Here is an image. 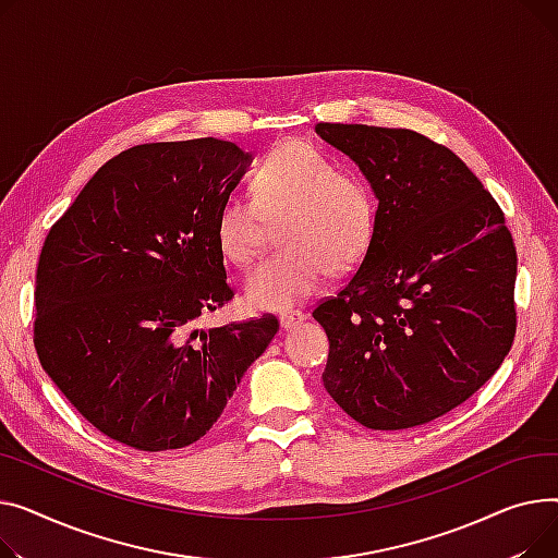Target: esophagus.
I'll list each match as a JSON object with an SVG mask.
<instances>
[{
  "label": "esophagus",
  "instance_id": "obj_1",
  "mask_svg": "<svg viewBox=\"0 0 558 558\" xmlns=\"http://www.w3.org/2000/svg\"><path fill=\"white\" fill-rule=\"evenodd\" d=\"M304 319H306V315L302 311H286V313H281L279 324L283 331H290V329H294V326H300Z\"/></svg>",
  "mask_w": 558,
  "mask_h": 558
}]
</instances>
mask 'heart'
<instances>
[{"instance_id": "obj_1", "label": "heart", "mask_w": 558, "mask_h": 558, "mask_svg": "<svg viewBox=\"0 0 558 558\" xmlns=\"http://www.w3.org/2000/svg\"><path fill=\"white\" fill-rule=\"evenodd\" d=\"M250 198H227L216 216V243L227 260L250 266L279 222L277 254L245 279L254 311H286L322 283L326 270H353L374 239V198L357 175L338 171L315 146L290 140L258 163Z\"/></svg>"}]
</instances>
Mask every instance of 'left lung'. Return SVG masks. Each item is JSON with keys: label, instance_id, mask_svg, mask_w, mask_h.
<instances>
[{"label": "left lung", "instance_id": "left-lung-1", "mask_svg": "<svg viewBox=\"0 0 558 558\" xmlns=\"http://www.w3.org/2000/svg\"><path fill=\"white\" fill-rule=\"evenodd\" d=\"M372 186L374 239L313 317L331 399L372 430L428 423L496 374L515 336V247L466 163L412 130L317 123Z\"/></svg>", "mask_w": 558, "mask_h": 558}]
</instances>
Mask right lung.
<instances>
[{
  "label": "right lung",
  "instance_id": "1",
  "mask_svg": "<svg viewBox=\"0 0 558 558\" xmlns=\"http://www.w3.org/2000/svg\"><path fill=\"white\" fill-rule=\"evenodd\" d=\"M252 163L214 137L128 148L51 227L36 275L40 365L110 439L184 448L218 421L275 317L195 329L234 298L216 216Z\"/></svg>",
  "mask_w": 558,
  "mask_h": 558
}]
</instances>
